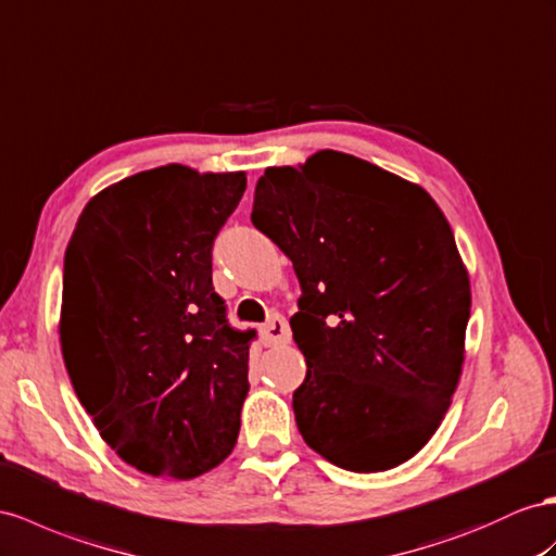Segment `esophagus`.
I'll use <instances>...</instances> for the list:
<instances>
[{
  "label": "esophagus",
  "instance_id": "esophagus-1",
  "mask_svg": "<svg viewBox=\"0 0 556 556\" xmlns=\"http://www.w3.org/2000/svg\"><path fill=\"white\" fill-rule=\"evenodd\" d=\"M289 340H291L289 321L281 315L269 317L267 324L263 326V343L265 345H283V343H289Z\"/></svg>",
  "mask_w": 556,
  "mask_h": 556
}]
</instances>
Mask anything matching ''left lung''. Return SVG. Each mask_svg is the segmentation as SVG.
Instances as JSON below:
<instances>
[{
	"mask_svg": "<svg viewBox=\"0 0 556 556\" xmlns=\"http://www.w3.org/2000/svg\"><path fill=\"white\" fill-rule=\"evenodd\" d=\"M251 220L301 281L291 331L305 444L350 472H382L430 441L458 388L469 277L420 185L336 150L273 166Z\"/></svg>",
	"mask_w": 556,
	"mask_h": 556,
	"instance_id": "left-lung-1",
	"label": "left lung"
}]
</instances>
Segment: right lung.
I'll return each mask as SVG.
<instances>
[{
	"label": "right lung",
	"instance_id": "right-lung-1",
	"mask_svg": "<svg viewBox=\"0 0 556 556\" xmlns=\"http://www.w3.org/2000/svg\"><path fill=\"white\" fill-rule=\"evenodd\" d=\"M247 176L168 164L98 192L65 251L61 348L124 463L192 479L237 444L255 329L227 321L211 251Z\"/></svg>",
	"mask_w": 556,
	"mask_h": 556
}]
</instances>
